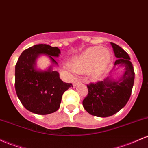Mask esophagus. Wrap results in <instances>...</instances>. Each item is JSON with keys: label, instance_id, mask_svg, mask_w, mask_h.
Wrapping results in <instances>:
<instances>
[{"label": "esophagus", "instance_id": "34e87169", "mask_svg": "<svg viewBox=\"0 0 148 148\" xmlns=\"http://www.w3.org/2000/svg\"><path fill=\"white\" fill-rule=\"evenodd\" d=\"M80 82H81L80 80H79V79H77V80H75L74 82H73V86L75 87L76 86H77L78 84H79Z\"/></svg>", "mask_w": 148, "mask_h": 148}]
</instances>
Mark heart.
Here are the masks:
<instances>
[{"mask_svg": "<svg viewBox=\"0 0 148 148\" xmlns=\"http://www.w3.org/2000/svg\"><path fill=\"white\" fill-rule=\"evenodd\" d=\"M111 59V55L107 49L100 46L90 48L73 58L69 66L77 73L87 71L91 68V74L97 75L104 70Z\"/></svg>", "mask_w": 148, "mask_h": 148, "instance_id": "1", "label": "heart"}]
</instances>
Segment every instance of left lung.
Here are the masks:
<instances>
[{"instance_id": "8db88e82", "label": "left lung", "mask_w": 148, "mask_h": 148, "mask_svg": "<svg viewBox=\"0 0 148 148\" xmlns=\"http://www.w3.org/2000/svg\"><path fill=\"white\" fill-rule=\"evenodd\" d=\"M111 43L115 57V66H122L124 72L119 80L108 77L87 84L88 92L83 100L84 109L91 115L108 117L119 111L129 101L134 83L135 72L128 53L121 47Z\"/></svg>"}]
</instances>
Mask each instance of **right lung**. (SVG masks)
<instances>
[{
	"instance_id": "obj_1",
	"label": "right lung",
	"mask_w": 148,
	"mask_h": 148,
	"mask_svg": "<svg viewBox=\"0 0 148 148\" xmlns=\"http://www.w3.org/2000/svg\"><path fill=\"white\" fill-rule=\"evenodd\" d=\"M60 54L58 47L38 44L24 50L15 65V90L23 106L29 111L44 115L56 112L60 106L62 96L72 84L61 80L59 73L42 71L36 68V60L40 55L48 56L52 62Z\"/></svg>"
}]
</instances>
